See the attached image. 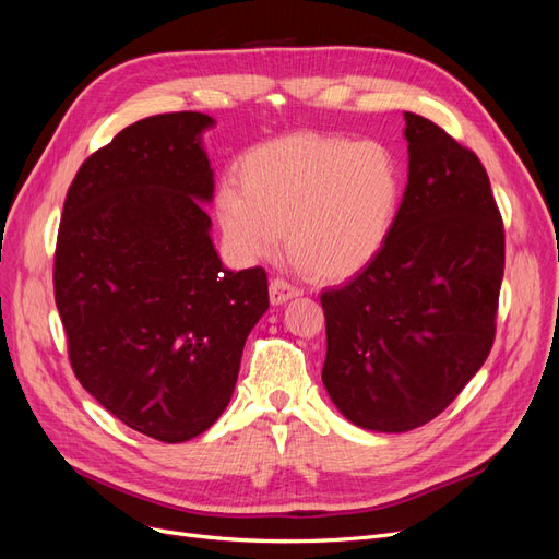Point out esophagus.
<instances>
[{
	"label": "esophagus",
	"instance_id": "1",
	"mask_svg": "<svg viewBox=\"0 0 559 559\" xmlns=\"http://www.w3.org/2000/svg\"><path fill=\"white\" fill-rule=\"evenodd\" d=\"M296 296H300V289H296V286L289 284L286 280L277 277V280L270 282V302H273V306H282V302L292 300Z\"/></svg>",
	"mask_w": 559,
	"mask_h": 559
}]
</instances>
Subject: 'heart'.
I'll return each mask as SVG.
<instances>
[{
    "label": "heart",
    "instance_id": "heart-1",
    "mask_svg": "<svg viewBox=\"0 0 559 559\" xmlns=\"http://www.w3.org/2000/svg\"><path fill=\"white\" fill-rule=\"evenodd\" d=\"M403 177L380 142L298 132L240 158L238 191L216 198L224 240L240 261L277 253L324 280L361 273L384 249L401 210Z\"/></svg>",
    "mask_w": 559,
    "mask_h": 559
}]
</instances>
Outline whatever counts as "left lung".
Returning a JSON list of instances; mask_svg holds the SVG:
<instances>
[{
    "label": "left lung",
    "mask_w": 559,
    "mask_h": 559,
    "mask_svg": "<svg viewBox=\"0 0 559 559\" xmlns=\"http://www.w3.org/2000/svg\"><path fill=\"white\" fill-rule=\"evenodd\" d=\"M408 183L380 257L321 294V382L352 425H427L478 373L495 343L503 224L483 163L405 111Z\"/></svg>",
    "instance_id": "8db88e82"
}]
</instances>
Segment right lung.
Masks as SVG:
<instances>
[{
    "mask_svg": "<svg viewBox=\"0 0 559 559\" xmlns=\"http://www.w3.org/2000/svg\"><path fill=\"white\" fill-rule=\"evenodd\" d=\"M210 128L212 116L177 111L118 132L79 167L58 230L56 306L74 376L163 443L222 417L267 310L265 270L233 273L212 242Z\"/></svg>",
    "mask_w": 559,
    "mask_h": 559,
    "instance_id": "right-lung-1",
    "label": "right lung"
}]
</instances>
